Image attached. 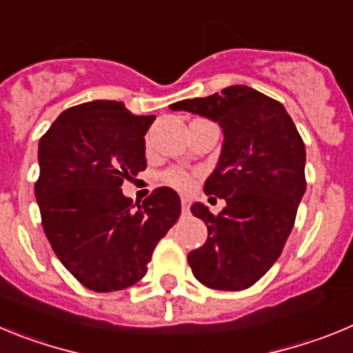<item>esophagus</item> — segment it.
<instances>
[{
  "label": "esophagus",
  "instance_id": "obj_1",
  "mask_svg": "<svg viewBox=\"0 0 353 353\" xmlns=\"http://www.w3.org/2000/svg\"><path fill=\"white\" fill-rule=\"evenodd\" d=\"M181 205H183L184 211H186V209H190V200H188V196H181Z\"/></svg>",
  "mask_w": 353,
  "mask_h": 353
}]
</instances>
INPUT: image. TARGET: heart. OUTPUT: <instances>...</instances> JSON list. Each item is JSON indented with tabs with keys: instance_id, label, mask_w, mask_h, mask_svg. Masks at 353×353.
<instances>
[{
	"instance_id": "obj_1",
	"label": "heart",
	"mask_w": 353,
	"mask_h": 353,
	"mask_svg": "<svg viewBox=\"0 0 353 353\" xmlns=\"http://www.w3.org/2000/svg\"><path fill=\"white\" fill-rule=\"evenodd\" d=\"M163 179L165 183L170 184L172 188L179 190V192H188L193 184L192 176H190L188 172H184V170H179V169H172L169 170V172H165Z\"/></svg>"
}]
</instances>
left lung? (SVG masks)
I'll list each match as a JSON object with an SVG mask.
<instances>
[{
	"mask_svg": "<svg viewBox=\"0 0 353 353\" xmlns=\"http://www.w3.org/2000/svg\"><path fill=\"white\" fill-rule=\"evenodd\" d=\"M169 107L208 117L223 132L204 192L227 205L216 216L200 202L192 205L208 225V241L188 253L190 268L205 287L244 290L272 268L290 236L306 192L303 139L279 101L248 85Z\"/></svg>",
	"mask_w": 353,
	"mask_h": 353,
	"instance_id": "obj_1",
	"label": "left lung"
}]
</instances>
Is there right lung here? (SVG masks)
Returning <instances> with one entry per match:
<instances>
[{
	"mask_svg": "<svg viewBox=\"0 0 353 353\" xmlns=\"http://www.w3.org/2000/svg\"><path fill=\"white\" fill-rule=\"evenodd\" d=\"M153 121L123 101L93 100L59 114L38 142L34 196L43 230L90 290H123L144 278L154 246L181 214L179 195L167 186L142 205L123 195V181L145 169Z\"/></svg>",
	"mask_w": 353,
	"mask_h": 353,
	"instance_id": "obj_1",
	"label": "right lung"
}]
</instances>
